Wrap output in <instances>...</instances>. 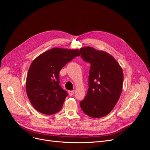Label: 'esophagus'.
I'll return each instance as SVG.
<instances>
[{"mask_svg":"<svg viewBox=\"0 0 150 150\" xmlns=\"http://www.w3.org/2000/svg\"><path fill=\"white\" fill-rule=\"evenodd\" d=\"M68 93L70 96H72L74 94V91H69Z\"/></svg>","mask_w":150,"mask_h":150,"instance_id":"esophagus-1","label":"esophagus"}]
</instances>
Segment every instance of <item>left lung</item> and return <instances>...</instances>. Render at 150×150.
<instances>
[{
  "label": "left lung",
  "mask_w": 150,
  "mask_h": 150,
  "mask_svg": "<svg viewBox=\"0 0 150 150\" xmlns=\"http://www.w3.org/2000/svg\"><path fill=\"white\" fill-rule=\"evenodd\" d=\"M80 54L91 64L88 91L80 102L81 108L91 118H102L112 112L120 99L124 79L122 69L106 51L84 47L80 48Z\"/></svg>",
  "instance_id": "1"
}]
</instances>
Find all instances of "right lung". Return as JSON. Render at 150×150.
I'll list each match as a JSON object with an SVG mask.
<instances>
[{
	"label": "right lung",
	"mask_w": 150,
	"mask_h": 150,
	"mask_svg": "<svg viewBox=\"0 0 150 150\" xmlns=\"http://www.w3.org/2000/svg\"><path fill=\"white\" fill-rule=\"evenodd\" d=\"M76 56H80L79 49L53 48L31 63L25 89L31 104L38 112L53 115L60 111L67 93L59 85V71Z\"/></svg>",
	"instance_id": "obj_1"
}]
</instances>
